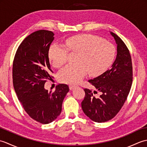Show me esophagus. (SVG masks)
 <instances>
[{
	"mask_svg": "<svg viewBox=\"0 0 147 147\" xmlns=\"http://www.w3.org/2000/svg\"><path fill=\"white\" fill-rule=\"evenodd\" d=\"M76 87V85H69V89L71 90H73V89H74Z\"/></svg>",
	"mask_w": 147,
	"mask_h": 147,
	"instance_id": "1",
	"label": "esophagus"
}]
</instances>
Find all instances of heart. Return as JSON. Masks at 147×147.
Here are the masks:
<instances>
[{"mask_svg": "<svg viewBox=\"0 0 147 147\" xmlns=\"http://www.w3.org/2000/svg\"><path fill=\"white\" fill-rule=\"evenodd\" d=\"M68 51L78 54L76 64H69L59 71V80L62 83L76 84L87 73L98 76L113 62L115 49L111 43L100 37L82 34L69 37L64 45L54 43L49 51V57L53 66L59 68L67 61Z\"/></svg>", "mask_w": 147, "mask_h": 147, "instance_id": "heart-1", "label": "heart"}]
</instances>
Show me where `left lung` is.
<instances>
[{
  "mask_svg": "<svg viewBox=\"0 0 147 147\" xmlns=\"http://www.w3.org/2000/svg\"><path fill=\"white\" fill-rule=\"evenodd\" d=\"M117 44V55L110 69L88 82L100 92L85 88L82 102L84 113L96 123H104L114 117L127 99L133 82V67L129 50L119 37L111 32Z\"/></svg>",
  "mask_w": 147,
  "mask_h": 147,
  "instance_id": "1",
  "label": "left lung"
}]
</instances>
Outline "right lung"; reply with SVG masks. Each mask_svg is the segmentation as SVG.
Returning <instances> with one entry per match:
<instances>
[{
    "instance_id": "1",
    "label": "right lung",
    "mask_w": 147,
    "mask_h": 147,
    "mask_svg": "<svg viewBox=\"0 0 147 147\" xmlns=\"http://www.w3.org/2000/svg\"><path fill=\"white\" fill-rule=\"evenodd\" d=\"M54 33L38 30L24 38L16 53L12 66L15 92L26 113L42 124H49L57 118L69 88L59 84L55 91L44 88L53 73L50 65L49 51Z\"/></svg>"
}]
</instances>
